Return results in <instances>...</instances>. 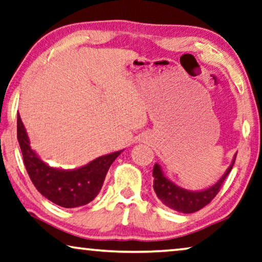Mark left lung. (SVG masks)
<instances>
[{
  "label": "left lung",
  "mask_w": 262,
  "mask_h": 262,
  "mask_svg": "<svg viewBox=\"0 0 262 262\" xmlns=\"http://www.w3.org/2000/svg\"><path fill=\"white\" fill-rule=\"evenodd\" d=\"M236 158V154L234 155V158L228 169L223 173V176L216 182L211 187L203 189V190H188L173 183L171 180L164 175L163 170L159 164L154 165V190L163 204L166 207L171 208L172 210L180 211L183 214H191L195 211L202 209L206 207L210 201L217 195L220 188L225 180L228 176L230 170L233 169V165Z\"/></svg>",
  "instance_id": "left-lung-1"
}]
</instances>
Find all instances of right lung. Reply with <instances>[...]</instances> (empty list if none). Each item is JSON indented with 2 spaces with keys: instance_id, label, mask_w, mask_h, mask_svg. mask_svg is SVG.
Wrapping results in <instances>:
<instances>
[{
  "instance_id": "right-lung-1",
  "label": "right lung",
  "mask_w": 262,
  "mask_h": 262,
  "mask_svg": "<svg viewBox=\"0 0 262 262\" xmlns=\"http://www.w3.org/2000/svg\"><path fill=\"white\" fill-rule=\"evenodd\" d=\"M17 140L28 175L37 191L63 208L85 206L99 194L110 166L123 150L100 156L77 169H58L48 165L30 147L29 138L17 116Z\"/></svg>"
}]
</instances>
